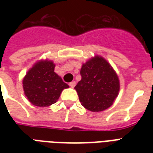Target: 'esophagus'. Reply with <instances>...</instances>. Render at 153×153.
Segmentation results:
<instances>
[{
    "label": "esophagus",
    "instance_id": "esophagus-1",
    "mask_svg": "<svg viewBox=\"0 0 153 153\" xmlns=\"http://www.w3.org/2000/svg\"><path fill=\"white\" fill-rule=\"evenodd\" d=\"M75 84H76V83H75L74 81H73V82L70 83V88H74V87L75 86Z\"/></svg>",
    "mask_w": 153,
    "mask_h": 153
}]
</instances>
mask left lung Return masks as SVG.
Returning a JSON list of instances; mask_svg holds the SVG:
<instances>
[{
    "mask_svg": "<svg viewBox=\"0 0 153 153\" xmlns=\"http://www.w3.org/2000/svg\"><path fill=\"white\" fill-rule=\"evenodd\" d=\"M82 79L74 88L84 108L93 112L105 111L111 106L120 91V80L110 63L96 55L82 65Z\"/></svg>",
    "mask_w": 153,
    "mask_h": 153,
    "instance_id": "1",
    "label": "left lung"
}]
</instances>
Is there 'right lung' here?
Here are the masks:
<instances>
[{"mask_svg": "<svg viewBox=\"0 0 153 153\" xmlns=\"http://www.w3.org/2000/svg\"><path fill=\"white\" fill-rule=\"evenodd\" d=\"M55 66L52 60H38L24 77V92L33 106L44 107L52 105L59 99L62 91L69 88L55 73Z\"/></svg>", "mask_w": 153, "mask_h": 153, "instance_id": "right-lung-1", "label": "right lung"}]
</instances>
